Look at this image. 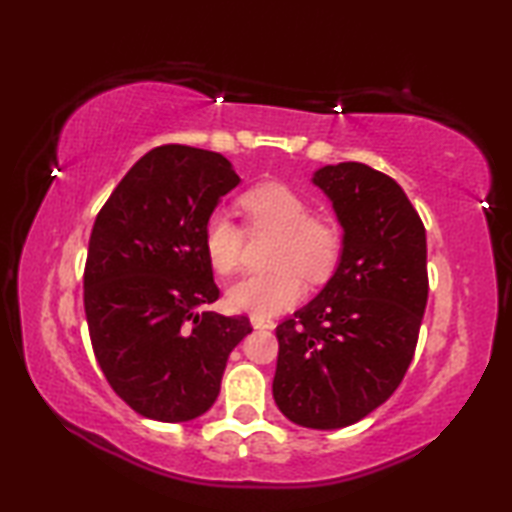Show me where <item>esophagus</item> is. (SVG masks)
<instances>
[{
    "mask_svg": "<svg viewBox=\"0 0 512 512\" xmlns=\"http://www.w3.org/2000/svg\"><path fill=\"white\" fill-rule=\"evenodd\" d=\"M250 323H253L255 329H273L275 323L271 318H264V316H250Z\"/></svg>",
    "mask_w": 512,
    "mask_h": 512,
    "instance_id": "esophagus-1",
    "label": "esophagus"
}]
</instances>
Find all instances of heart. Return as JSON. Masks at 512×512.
Here are the masks:
<instances>
[{
    "label": "heart",
    "mask_w": 512,
    "mask_h": 512,
    "mask_svg": "<svg viewBox=\"0 0 512 512\" xmlns=\"http://www.w3.org/2000/svg\"><path fill=\"white\" fill-rule=\"evenodd\" d=\"M248 228L277 232L273 271L246 275L228 289V307L250 316H273L305 296V280L323 282L343 255V228L327 214H314L311 201L284 183H259L239 196ZM246 232L232 216L214 212L203 225V248L216 273L237 271Z\"/></svg>",
    "instance_id": "obj_1"
}]
</instances>
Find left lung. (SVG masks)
I'll return each mask as SVG.
<instances>
[{
    "label": "left lung",
    "mask_w": 512,
    "mask_h": 512,
    "mask_svg": "<svg viewBox=\"0 0 512 512\" xmlns=\"http://www.w3.org/2000/svg\"><path fill=\"white\" fill-rule=\"evenodd\" d=\"M343 225V255L318 296L277 325L273 397L291 422L341 429L397 386L427 307V235L404 189L361 162L314 173Z\"/></svg>",
    "instance_id": "obj_1"
}]
</instances>
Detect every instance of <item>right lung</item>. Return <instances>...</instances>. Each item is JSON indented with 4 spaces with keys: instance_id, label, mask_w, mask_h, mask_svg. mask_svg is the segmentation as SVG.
<instances>
[{
    "instance_id": "right-lung-1",
    "label": "right lung",
    "mask_w": 512,
    "mask_h": 512,
    "mask_svg": "<svg viewBox=\"0 0 512 512\" xmlns=\"http://www.w3.org/2000/svg\"><path fill=\"white\" fill-rule=\"evenodd\" d=\"M239 176L221 153L164 144L121 178L94 221L83 305L94 357L121 400L160 422L216 402L230 352L253 332L221 316L203 225Z\"/></svg>"
}]
</instances>
